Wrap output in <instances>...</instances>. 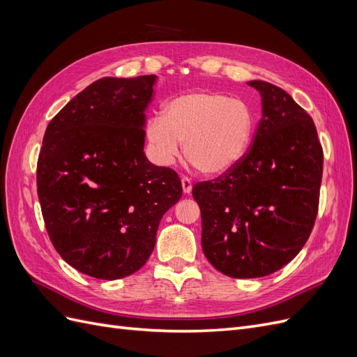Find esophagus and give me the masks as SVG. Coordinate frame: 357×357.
Instances as JSON below:
<instances>
[{
    "mask_svg": "<svg viewBox=\"0 0 357 357\" xmlns=\"http://www.w3.org/2000/svg\"><path fill=\"white\" fill-rule=\"evenodd\" d=\"M181 186H183V192L185 193H189L190 190H192V181H190V178L189 177H183L181 178Z\"/></svg>",
    "mask_w": 357,
    "mask_h": 357,
    "instance_id": "1",
    "label": "esophagus"
}]
</instances>
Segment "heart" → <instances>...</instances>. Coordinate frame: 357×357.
Segmentation results:
<instances>
[{
	"label": "heart",
	"instance_id": "1",
	"mask_svg": "<svg viewBox=\"0 0 357 357\" xmlns=\"http://www.w3.org/2000/svg\"><path fill=\"white\" fill-rule=\"evenodd\" d=\"M255 126V113L245 101L214 91H193L168 100L164 116L147 121L146 135L160 164H171L185 143L193 167L202 174L220 176L247 155Z\"/></svg>",
	"mask_w": 357,
	"mask_h": 357
}]
</instances>
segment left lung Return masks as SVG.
Segmentation results:
<instances>
[{"label":"left lung","mask_w":357,"mask_h":357,"mask_svg":"<svg viewBox=\"0 0 357 357\" xmlns=\"http://www.w3.org/2000/svg\"><path fill=\"white\" fill-rule=\"evenodd\" d=\"M248 84L262 96L250 149L232 169L192 189L204 255L234 278L269 275L301 252L317 218L323 174L311 116L278 86Z\"/></svg>","instance_id":"1"}]
</instances>
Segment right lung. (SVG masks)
I'll return each mask as SVG.
<instances>
[{
    "label": "right lung",
    "instance_id": "add662e5",
    "mask_svg": "<svg viewBox=\"0 0 357 357\" xmlns=\"http://www.w3.org/2000/svg\"><path fill=\"white\" fill-rule=\"evenodd\" d=\"M155 75L104 77L47 125L37 193L49 238L77 271L134 274L152 255L159 222L181 198L178 174L147 160L144 110Z\"/></svg>",
    "mask_w": 357,
    "mask_h": 357
}]
</instances>
